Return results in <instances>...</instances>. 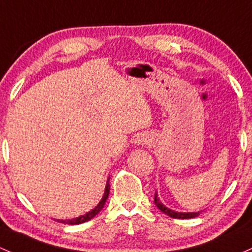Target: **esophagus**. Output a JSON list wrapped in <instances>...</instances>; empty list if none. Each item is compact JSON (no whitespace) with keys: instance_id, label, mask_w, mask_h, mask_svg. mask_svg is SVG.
<instances>
[{"instance_id":"1","label":"esophagus","mask_w":252,"mask_h":252,"mask_svg":"<svg viewBox=\"0 0 252 252\" xmlns=\"http://www.w3.org/2000/svg\"><path fill=\"white\" fill-rule=\"evenodd\" d=\"M135 143H137V145H147V143H149L148 136L146 134H139L135 137Z\"/></svg>"}]
</instances>
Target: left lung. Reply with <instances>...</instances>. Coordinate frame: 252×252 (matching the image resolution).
<instances>
[{"mask_svg": "<svg viewBox=\"0 0 252 252\" xmlns=\"http://www.w3.org/2000/svg\"><path fill=\"white\" fill-rule=\"evenodd\" d=\"M154 204L157 206V208L159 209L160 212H162L164 214L168 215L171 218H175V219H192V218L198 217V215L202 213V211H198V212H191V213H182V212H175L172 209L167 208L164 203L160 202L159 197H158V193H154Z\"/></svg>", "mask_w": 252, "mask_h": 252, "instance_id": "obj_1", "label": "left lung"}]
</instances>
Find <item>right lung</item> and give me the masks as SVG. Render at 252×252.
<instances>
[{"label": "right lung", "instance_id": "right-lung-1", "mask_svg": "<svg viewBox=\"0 0 252 252\" xmlns=\"http://www.w3.org/2000/svg\"><path fill=\"white\" fill-rule=\"evenodd\" d=\"M110 177L107 178V182H106V187H105V191H104V195L103 197H101V200L99 201V203L96 204L93 209H91L90 212H87L86 214L84 215H80V217L77 218H74V219H69V220H62V219H56L59 222H62V223H68V225H79V223H84L86 221H90L91 219H93V218L95 217V215H98L99 213H100L101 209L104 208L105 203H106V200L107 197H109V193H110Z\"/></svg>", "mask_w": 252, "mask_h": 252}]
</instances>
